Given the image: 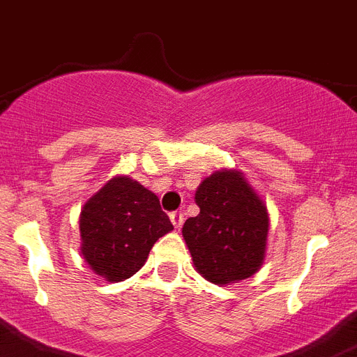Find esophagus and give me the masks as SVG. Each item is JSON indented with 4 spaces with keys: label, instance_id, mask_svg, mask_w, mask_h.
I'll list each match as a JSON object with an SVG mask.
<instances>
[{
    "label": "esophagus",
    "instance_id": "34e87169",
    "mask_svg": "<svg viewBox=\"0 0 357 357\" xmlns=\"http://www.w3.org/2000/svg\"><path fill=\"white\" fill-rule=\"evenodd\" d=\"M169 219H172L173 226H175V229H181L182 228V222H184V213H181V211H175V213L169 215Z\"/></svg>",
    "mask_w": 357,
    "mask_h": 357
}]
</instances>
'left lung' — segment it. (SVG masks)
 Returning <instances> with one entry per match:
<instances>
[{"mask_svg": "<svg viewBox=\"0 0 357 357\" xmlns=\"http://www.w3.org/2000/svg\"><path fill=\"white\" fill-rule=\"evenodd\" d=\"M195 202L200 213L185 220L182 237L197 272L219 287L257 273L266 257L270 217L244 173H211L197 188Z\"/></svg>", "mask_w": 357, "mask_h": 357, "instance_id": "1", "label": "left lung"}]
</instances>
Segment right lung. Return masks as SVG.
Segmentation results:
<instances>
[{
    "label": "right lung",
    "instance_id": "1",
    "mask_svg": "<svg viewBox=\"0 0 357 357\" xmlns=\"http://www.w3.org/2000/svg\"><path fill=\"white\" fill-rule=\"evenodd\" d=\"M173 229L160 200L128 175L105 182L82 208V255L104 281L120 282L146 264L153 244Z\"/></svg>",
    "mask_w": 357,
    "mask_h": 357
}]
</instances>
